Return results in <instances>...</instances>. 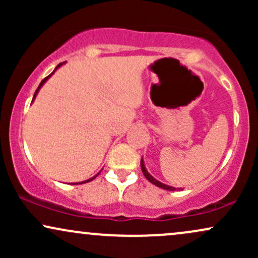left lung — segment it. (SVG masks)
<instances>
[{"instance_id":"1","label":"left lung","mask_w":258,"mask_h":258,"mask_svg":"<svg viewBox=\"0 0 258 258\" xmlns=\"http://www.w3.org/2000/svg\"><path fill=\"white\" fill-rule=\"evenodd\" d=\"M141 167H142V172H143L144 176H146V178L149 180L150 183H153V184H155L156 186H159V188H162V189H166V190H174L176 188H173V186H170V185H166L164 184V183L159 182V180H156L154 178L153 176H150L149 173H148V171L146 170V167H144V164H143V160H141Z\"/></svg>"}]
</instances>
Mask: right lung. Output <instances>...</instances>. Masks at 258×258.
<instances>
[{"label": "right lung", "mask_w": 258, "mask_h": 258, "mask_svg": "<svg viewBox=\"0 0 258 258\" xmlns=\"http://www.w3.org/2000/svg\"><path fill=\"white\" fill-rule=\"evenodd\" d=\"M61 64H63V63L58 64V65H57V68H55V69H54V70H57V69H58V68H59V67H60V65H61ZM53 73H54V72H53ZM53 73H52V74H53ZM52 74H49V75H48V76H47V78H44V79L42 80V81H41V84H40V86H38V87H37V90H36V92H35V94H34V98H32V100H34V99H35V97H36V94H37V92H38V90H40V88H41V87H42V85L44 84V82H46V81H47V80H48V78H51V75H52ZM94 178H96V176H94V177H93V178H91V179H87V180H85V182H81V183H87V182H91V180H93ZM75 184H76V183H75Z\"/></svg>", "instance_id": "right-lung-1"}]
</instances>
